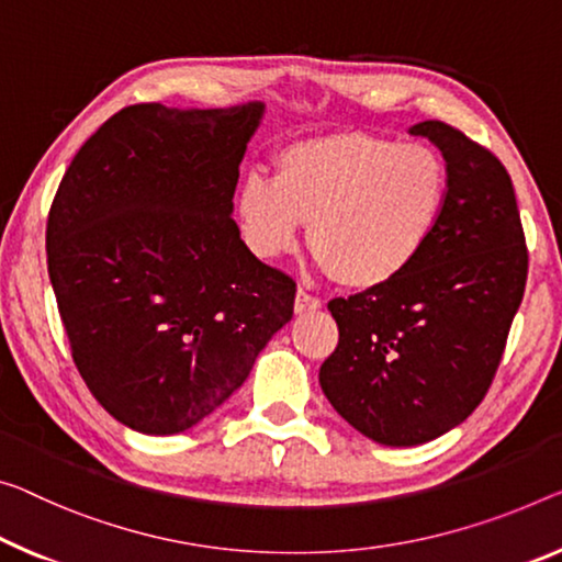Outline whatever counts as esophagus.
<instances>
[{
    "mask_svg": "<svg viewBox=\"0 0 562 562\" xmlns=\"http://www.w3.org/2000/svg\"><path fill=\"white\" fill-rule=\"evenodd\" d=\"M324 301L314 296V293H308L304 289L296 291V301H293V308H296V314H308V311H316L322 308Z\"/></svg>",
    "mask_w": 562,
    "mask_h": 562,
    "instance_id": "1",
    "label": "esophagus"
}]
</instances>
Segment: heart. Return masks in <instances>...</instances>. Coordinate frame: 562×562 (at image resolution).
<instances>
[{
    "label": "heart",
    "instance_id": "heart-1",
    "mask_svg": "<svg viewBox=\"0 0 562 562\" xmlns=\"http://www.w3.org/2000/svg\"><path fill=\"white\" fill-rule=\"evenodd\" d=\"M447 166L422 143L369 133L306 137L279 150L273 178L251 172L236 195L248 248L279 258L308 223V246L341 286L369 291L409 269L447 203Z\"/></svg>",
    "mask_w": 562,
    "mask_h": 562
}]
</instances>
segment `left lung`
Masks as SVG:
<instances>
[{
    "mask_svg": "<svg viewBox=\"0 0 562 562\" xmlns=\"http://www.w3.org/2000/svg\"><path fill=\"white\" fill-rule=\"evenodd\" d=\"M447 162L435 236L400 279L329 301L339 344L318 369L331 407L379 445L412 447L485 400L528 281L513 180L485 145L439 120L414 125Z\"/></svg>",
    "mask_w": 562,
    "mask_h": 562,
    "instance_id": "8db88e82",
    "label": "left lung"
}]
</instances>
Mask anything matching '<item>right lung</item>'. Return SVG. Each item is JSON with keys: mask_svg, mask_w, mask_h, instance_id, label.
Masks as SVG:
<instances>
[{"mask_svg": "<svg viewBox=\"0 0 562 562\" xmlns=\"http://www.w3.org/2000/svg\"><path fill=\"white\" fill-rule=\"evenodd\" d=\"M261 102L115 112L47 215V269L75 367L143 435L191 429L291 322L296 281L248 251L233 213Z\"/></svg>", "mask_w": 562, "mask_h": 562, "instance_id": "add662e5", "label": "right lung"}]
</instances>
